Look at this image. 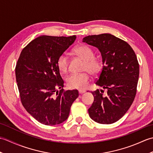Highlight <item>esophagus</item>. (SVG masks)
I'll list each match as a JSON object with an SVG mask.
<instances>
[{
	"instance_id": "34e87169",
	"label": "esophagus",
	"mask_w": 153,
	"mask_h": 153,
	"mask_svg": "<svg viewBox=\"0 0 153 153\" xmlns=\"http://www.w3.org/2000/svg\"><path fill=\"white\" fill-rule=\"evenodd\" d=\"M84 93H85V90H83V89H79V94H83Z\"/></svg>"
}]
</instances>
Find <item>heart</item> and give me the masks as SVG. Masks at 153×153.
Wrapping results in <instances>:
<instances>
[{
	"mask_svg": "<svg viewBox=\"0 0 153 153\" xmlns=\"http://www.w3.org/2000/svg\"><path fill=\"white\" fill-rule=\"evenodd\" d=\"M74 53L85 61L83 70L88 71L92 75L99 74L102 70V62L95 57L93 51L87 45H80L74 49ZM68 57L62 54L56 60V66L61 72L66 73L68 69ZM89 75L87 71L80 74H72L66 78L68 87L70 89H83L89 83Z\"/></svg>",
	"mask_w": 153,
	"mask_h": 153,
	"instance_id": "obj_1",
	"label": "heart"
}]
</instances>
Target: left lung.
Segmentation results:
<instances>
[{"instance_id": "obj_1", "label": "left lung", "mask_w": 153, "mask_h": 153, "mask_svg": "<svg viewBox=\"0 0 153 153\" xmlns=\"http://www.w3.org/2000/svg\"><path fill=\"white\" fill-rule=\"evenodd\" d=\"M83 42L97 47L101 54L102 69L95 84L107 89L106 95L99 89L91 92L94 101L88 109L89 116L97 123H113L134 100L139 75L137 56L128 43L110 33L89 35Z\"/></svg>"}]
</instances>
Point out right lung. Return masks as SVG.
Instances as JSON below:
<instances>
[{
    "mask_svg": "<svg viewBox=\"0 0 153 153\" xmlns=\"http://www.w3.org/2000/svg\"><path fill=\"white\" fill-rule=\"evenodd\" d=\"M76 39V35H41L22 50L16 64V78L22 105L44 125H57L66 120L79 96L77 90L64 91V81L56 66L58 56Z\"/></svg>",
    "mask_w": 153,
    "mask_h": 153,
    "instance_id": "1",
    "label": "right lung"
}]
</instances>
